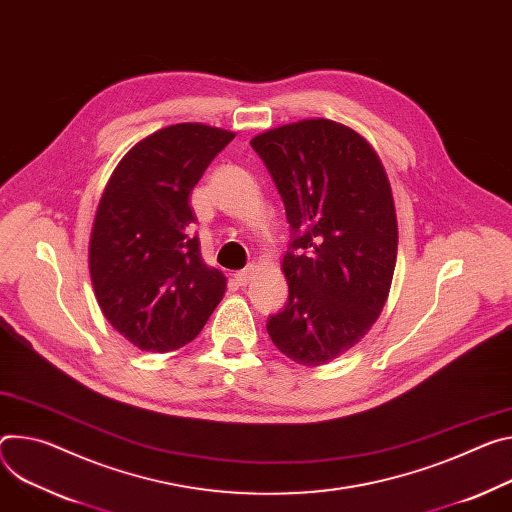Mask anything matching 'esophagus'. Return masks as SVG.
Here are the masks:
<instances>
[{"label": "esophagus", "instance_id": "esophagus-1", "mask_svg": "<svg viewBox=\"0 0 512 512\" xmlns=\"http://www.w3.org/2000/svg\"><path fill=\"white\" fill-rule=\"evenodd\" d=\"M255 273H257V267L255 265H249L247 269H241V271H237L235 273V277H237V284L239 286H249L251 282H253V277H255Z\"/></svg>", "mask_w": 512, "mask_h": 512}]
</instances>
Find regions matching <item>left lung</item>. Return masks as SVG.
I'll return each mask as SVG.
<instances>
[{
  "mask_svg": "<svg viewBox=\"0 0 512 512\" xmlns=\"http://www.w3.org/2000/svg\"><path fill=\"white\" fill-rule=\"evenodd\" d=\"M251 147L294 230L288 304L267 333L300 365L329 363L369 333L390 294L398 222L386 169L359 132L327 118L265 130Z\"/></svg>",
  "mask_w": 512,
  "mask_h": 512,
  "instance_id": "8db88e82",
  "label": "left lung"
}]
</instances>
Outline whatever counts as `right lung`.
Wrapping results in <instances>:
<instances>
[{
	"instance_id": "right-lung-1",
	"label": "right lung",
	"mask_w": 512,
	"mask_h": 512,
	"mask_svg": "<svg viewBox=\"0 0 512 512\" xmlns=\"http://www.w3.org/2000/svg\"><path fill=\"white\" fill-rule=\"evenodd\" d=\"M235 132L200 122L138 141L112 171L89 237V275L112 327L141 351L194 341L226 290L192 235L194 185Z\"/></svg>"
}]
</instances>
